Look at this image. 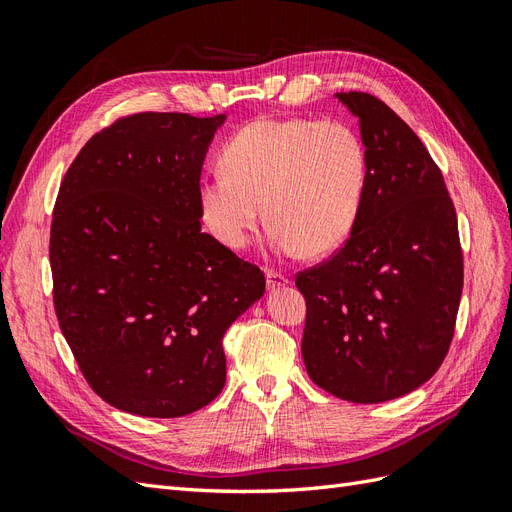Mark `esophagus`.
Wrapping results in <instances>:
<instances>
[{
    "instance_id": "obj_1",
    "label": "esophagus",
    "mask_w": 512,
    "mask_h": 512,
    "mask_svg": "<svg viewBox=\"0 0 512 512\" xmlns=\"http://www.w3.org/2000/svg\"><path fill=\"white\" fill-rule=\"evenodd\" d=\"M288 284H290V280H288L284 273H277V271H271V269L267 271V286H269V290L284 288Z\"/></svg>"
}]
</instances>
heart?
<instances>
[{
	"instance_id": "heart-1",
	"label": "heart",
	"mask_w": 512,
	"mask_h": 512,
	"mask_svg": "<svg viewBox=\"0 0 512 512\" xmlns=\"http://www.w3.org/2000/svg\"><path fill=\"white\" fill-rule=\"evenodd\" d=\"M220 164L200 179L196 203L228 250L252 243L262 211L271 250L282 256H327L359 222L367 151L344 121L256 119L224 145Z\"/></svg>"
}]
</instances>
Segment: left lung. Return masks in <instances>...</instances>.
I'll return each mask as SVG.
<instances>
[{"label":"left lung","mask_w":512,"mask_h":512,"mask_svg":"<svg viewBox=\"0 0 512 512\" xmlns=\"http://www.w3.org/2000/svg\"><path fill=\"white\" fill-rule=\"evenodd\" d=\"M367 151L363 209L329 262L297 275L309 378L352 404L423 386L451 346L463 288L457 215L440 168L378 98L335 94Z\"/></svg>","instance_id":"8db88e82"}]
</instances>
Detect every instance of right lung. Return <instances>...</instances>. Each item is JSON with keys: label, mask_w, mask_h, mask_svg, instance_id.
Instances as JSON below:
<instances>
[{"label": "right lung", "mask_w": 512, "mask_h": 512, "mask_svg": "<svg viewBox=\"0 0 512 512\" xmlns=\"http://www.w3.org/2000/svg\"><path fill=\"white\" fill-rule=\"evenodd\" d=\"M226 121L119 119L81 149L51 226L53 301L83 376L106 404L175 418L226 382L222 337L265 275L200 226V170Z\"/></svg>", "instance_id": "obj_1"}]
</instances>
